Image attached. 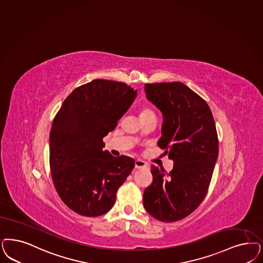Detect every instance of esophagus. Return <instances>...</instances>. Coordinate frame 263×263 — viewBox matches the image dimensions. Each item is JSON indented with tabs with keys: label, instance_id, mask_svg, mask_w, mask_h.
<instances>
[{
	"label": "esophagus",
	"instance_id": "34e87169",
	"mask_svg": "<svg viewBox=\"0 0 263 263\" xmlns=\"http://www.w3.org/2000/svg\"><path fill=\"white\" fill-rule=\"evenodd\" d=\"M145 167H147V164L145 163V161L140 160V159H138V160L135 161V168L136 169H143V168H145Z\"/></svg>",
	"mask_w": 263,
	"mask_h": 263
}]
</instances>
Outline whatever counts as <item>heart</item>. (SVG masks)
Segmentation results:
<instances>
[{"label": "heart", "mask_w": 263, "mask_h": 263, "mask_svg": "<svg viewBox=\"0 0 263 263\" xmlns=\"http://www.w3.org/2000/svg\"><path fill=\"white\" fill-rule=\"evenodd\" d=\"M151 115H154V114L151 109L145 108V109H143L141 110V112H140V118L146 117V116H151Z\"/></svg>", "instance_id": "1"}]
</instances>
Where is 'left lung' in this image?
Here are the masks:
<instances>
[{"instance_id":"obj_1","label":"left lung","mask_w":263,"mask_h":263,"mask_svg":"<svg viewBox=\"0 0 263 263\" xmlns=\"http://www.w3.org/2000/svg\"><path fill=\"white\" fill-rule=\"evenodd\" d=\"M146 99L163 116L157 145L174 161L173 170L152 166L153 182L144 207L154 218L173 222L197 208L208 191L218 155L214 118L208 104L179 82L145 84Z\"/></svg>"}]
</instances>
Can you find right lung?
<instances>
[{
  "instance_id": "add662e5",
  "label": "right lung",
  "mask_w": 263,
  "mask_h": 263,
  "mask_svg": "<svg viewBox=\"0 0 263 263\" xmlns=\"http://www.w3.org/2000/svg\"><path fill=\"white\" fill-rule=\"evenodd\" d=\"M123 82L94 80L76 88L57 112L49 135V162L64 203L84 217H98L115 205L117 191L135 166L133 158L104 151L136 98Z\"/></svg>"
}]
</instances>
